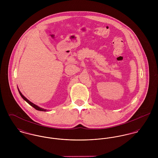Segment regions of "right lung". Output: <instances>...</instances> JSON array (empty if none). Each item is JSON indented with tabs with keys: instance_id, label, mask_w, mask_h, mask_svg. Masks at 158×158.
Masks as SVG:
<instances>
[{
	"instance_id": "add662e5",
	"label": "right lung",
	"mask_w": 158,
	"mask_h": 158,
	"mask_svg": "<svg viewBox=\"0 0 158 158\" xmlns=\"http://www.w3.org/2000/svg\"><path fill=\"white\" fill-rule=\"evenodd\" d=\"M18 90H19V94H20V95H21V97H23V99L24 100H25L29 105H30L31 106H33L35 109H36V110H38V111H46V110H44V109H43V108H40V107H39V106H38L37 105H35L34 103H31V102H30L27 98H26L23 95V94H22V93L20 92V90H19V89H18Z\"/></svg>"
}]
</instances>
